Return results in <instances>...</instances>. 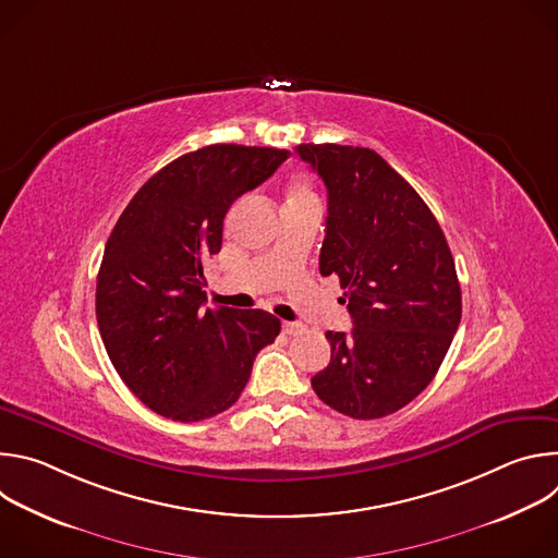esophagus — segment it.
Instances as JSON below:
<instances>
[{
  "label": "esophagus",
  "instance_id": "1",
  "mask_svg": "<svg viewBox=\"0 0 558 558\" xmlns=\"http://www.w3.org/2000/svg\"><path fill=\"white\" fill-rule=\"evenodd\" d=\"M282 331H284L287 336H300V333L304 331V325H300V323H284V325H282Z\"/></svg>",
  "mask_w": 558,
  "mask_h": 558
}]
</instances>
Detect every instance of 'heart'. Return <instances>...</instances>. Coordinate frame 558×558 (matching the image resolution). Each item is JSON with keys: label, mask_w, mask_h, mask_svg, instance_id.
Wrapping results in <instances>:
<instances>
[{"label": "heart", "mask_w": 558, "mask_h": 558, "mask_svg": "<svg viewBox=\"0 0 558 558\" xmlns=\"http://www.w3.org/2000/svg\"><path fill=\"white\" fill-rule=\"evenodd\" d=\"M287 203H304V201H317L313 192V183L306 174H293L287 185Z\"/></svg>", "instance_id": "1"}]
</instances>
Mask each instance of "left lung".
<instances>
[{"instance_id": "1", "label": "left lung", "mask_w": 558, "mask_h": 558, "mask_svg": "<svg viewBox=\"0 0 558 558\" xmlns=\"http://www.w3.org/2000/svg\"><path fill=\"white\" fill-rule=\"evenodd\" d=\"M327 187L320 274L338 276L351 333L327 331L331 362L311 386L333 411L379 420L433 381L461 320L446 235L422 196L368 147L298 145Z\"/></svg>"}]
</instances>
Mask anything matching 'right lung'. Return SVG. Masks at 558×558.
I'll return each mask as SVG.
<instances>
[{
    "mask_svg": "<svg viewBox=\"0 0 558 558\" xmlns=\"http://www.w3.org/2000/svg\"><path fill=\"white\" fill-rule=\"evenodd\" d=\"M289 151L216 143L158 170L119 216L97 278L101 340L154 413L201 422L227 411L280 320L263 308H205L203 265L220 252L231 203Z\"/></svg>",
    "mask_w": 558,
    "mask_h": 558,
    "instance_id": "1",
    "label": "right lung"
}]
</instances>
